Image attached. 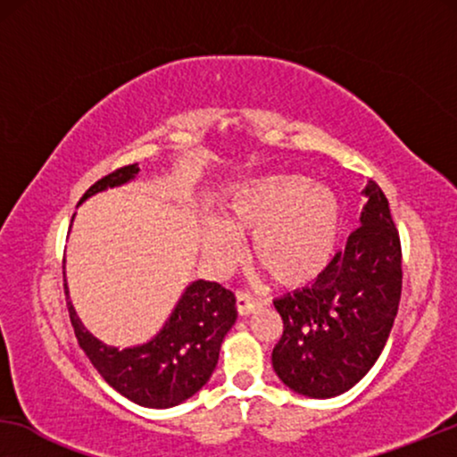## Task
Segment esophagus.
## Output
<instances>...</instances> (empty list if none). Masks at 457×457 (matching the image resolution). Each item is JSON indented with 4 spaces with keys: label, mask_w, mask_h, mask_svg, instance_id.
<instances>
[{
    "label": "esophagus",
    "mask_w": 457,
    "mask_h": 457,
    "mask_svg": "<svg viewBox=\"0 0 457 457\" xmlns=\"http://www.w3.org/2000/svg\"><path fill=\"white\" fill-rule=\"evenodd\" d=\"M262 303L264 302H262L260 297L249 295L245 291H237V312H239L241 316H249L252 312L262 308Z\"/></svg>",
    "instance_id": "obj_1"
}]
</instances>
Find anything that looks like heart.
<instances>
[{"label": "heart", "mask_w": 457, "mask_h": 457, "mask_svg": "<svg viewBox=\"0 0 457 457\" xmlns=\"http://www.w3.org/2000/svg\"><path fill=\"white\" fill-rule=\"evenodd\" d=\"M339 218V199L328 187L312 185L302 174H277L237 191L228 204V222H205L204 247L230 262L239 252V235L255 233V264L280 285H302L328 264Z\"/></svg>", "instance_id": "heart-1"}]
</instances>
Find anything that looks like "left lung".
<instances>
[{"label":"left lung","instance_id":"8db88e82","mask_svg":"<svg viewBox=\"0 0 457 457\" xmlns=\"http://www.w3.org/2000/svg\"><path fill=\"white\" fill-rule=\"evenodd\" d=\"M360 227L308 287L274 299L283 337L272 368L299 395L327 399L366 377L383 352L402 297V243L389 202L368 180Z\"/></svg>","mask_w":457,"mask_h":457}]
</instances>
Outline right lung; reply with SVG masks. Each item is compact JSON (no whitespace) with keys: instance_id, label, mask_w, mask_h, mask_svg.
Instances as JSON below:
<instances>
[{"instance_id":"obj_1","label":"right lung","mask_w":457,"mask_h":457,"mask_svg":"<svg viewBox=\"0 0 457 457\" xmlns=\"http://www.w3.org/2000/svg\"><path fill=\"white\" fill-rule=\"evenodd\" d=\"M137 172V164L118 168L91 185L80 202L108 187L129 183ZM64 291L68 295L66 283ZM68 314L79 345L105 383L143 408H172L195 395L214 372L224 335L237 320L233 291L210 280L187 287L160 333L141 345L112 347L96 339L71 299Z\"/></svg>"}]
</instances>
